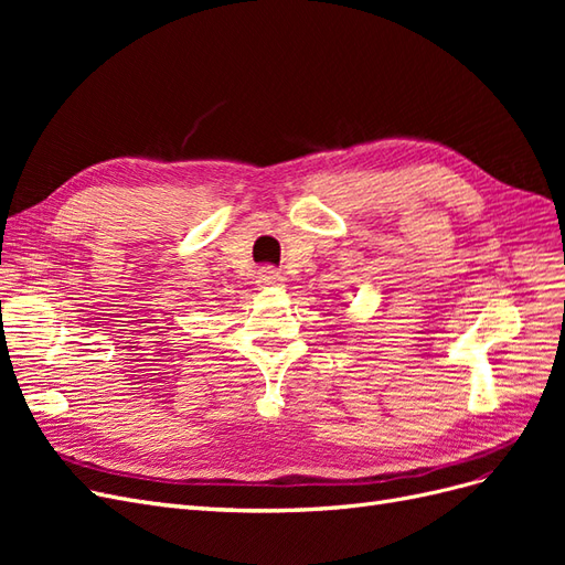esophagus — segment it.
Wrapping results in <instances>:
<instances>
[{"label":"esophagus","mask_w":565,"mask_h":565,"mask_svg":"<svg viewBox=\"0 0 565 565\" xmlns=\"http://www.w3.org/2000/svg\"><path fill=\"white\" fill-rule=\"evenodd\" d=\"M256 282H259L262 287H276L282 282V276H280V270H276L273 266H264V268H259V273H256Z\"/></svg>","instance_id":"34e87169"}]
</instances>
